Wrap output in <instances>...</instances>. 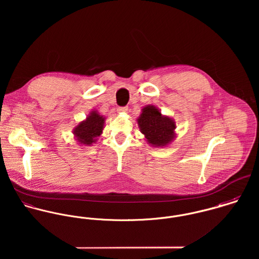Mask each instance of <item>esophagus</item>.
<instances>
[{
	"label": "esophagus",
	"instance_id": "esophagus-1",
	"mask_svg": "<svg viewBox=\"0 0 259 259\" xmlns=\"http://www.w3.org/2000/svg\"><path fill=\"white\" fill-rule=\"evenodd\" d=\"M116 111H118V112H125V111H127V107H118Z\"/></svg>",
	"mask_w": 259,
	"mask_h": 259
}]
</instances>
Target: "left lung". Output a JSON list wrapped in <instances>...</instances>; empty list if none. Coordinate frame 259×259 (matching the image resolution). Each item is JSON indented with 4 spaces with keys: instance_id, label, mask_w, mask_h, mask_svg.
Segmentation results:
<instances>
[{
    "instance_id": "obj_1",
    "label": "left lung",
    "mask_w": 259,
    "mask_h": 259,
    "mask_svg": "<svg viewBox=\"0 0 259 259\" xmlns=\"http://www.w3.org/2000/svg\"><path fill=\"white\" fill-rule=\"evenodd\" d=\"M139 127L152 147H165L176 138V121L162 115L154 106H147L138 118Z\"/></svg>"
}]
</instances>
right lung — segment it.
<instances>
[{
    "instance_id": "right-lung-1",
    "label": "right lung",
    "mask_w": 259,
    "mask_h": 259,
    "mask_svg": "<svg viewBox=\"0 0 259 259\" xmlns=\"http://www.w3.org/2000/svg\"><path fill=\"white\" fill-rule=\"evenodd\" d=\"M105 117L97 111H92L87 118L80 121L73 131L75 140L79 145L92 146L97 142L104 130Z\"/></svg>"
}]
</instances>
